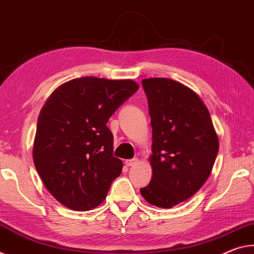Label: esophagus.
Instances as JSON below:
<instances>
[{
    "label": "esophagus",
    "mask_w": 254,
    "mask_h": 254,
    "mask_svg": "<svg viewBox=\"0 0 254 254\" xmlns=\"http://www.w3.org/2000/svg\"><path fill=\"white\" fill-rule=\"evenodd\" d=\"M126 163L127 166H134L136 164H138V159H131V160H126Z\"/></svg>",
    "instance_id": "34e87169"
}]
</instances>
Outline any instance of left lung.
<instances>
[{"mask_svg":"<svg viewBox=\"0 0 254 254\" xmlns=\"http://www.w3.org/2000/svg\"><path fill=\"white\" fill-rule=\"evenodd\" d=\"M152 125V180L140 189L145 200L172 208L193 196L210 176L219 142L200 97L165 77L142 81Z\"/></svg>","mask_w":254,"mask_h":254,"instance_id":"left-lung-1","label":"left lung"}]
</instances>
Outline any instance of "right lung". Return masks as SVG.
<instances>
[{
  "label": "right lung",
  "mask_w": 254,
  "mask_h": 254,
  "mask_svg": "<svg viewBox=\"0 0 254 254\" xmlns=\"http://www.w3.org/2000/svg\"><path fill=\"white\" fill-rule=\"evenodd\" d=\"M139 85L132 80L93 76L58 86L40 110L32 157L41 181L67 208L93 209L123 171L112 155L109 118Z\"/></svg>",
  "instance_id": "obj_1"
}]
</instances>
